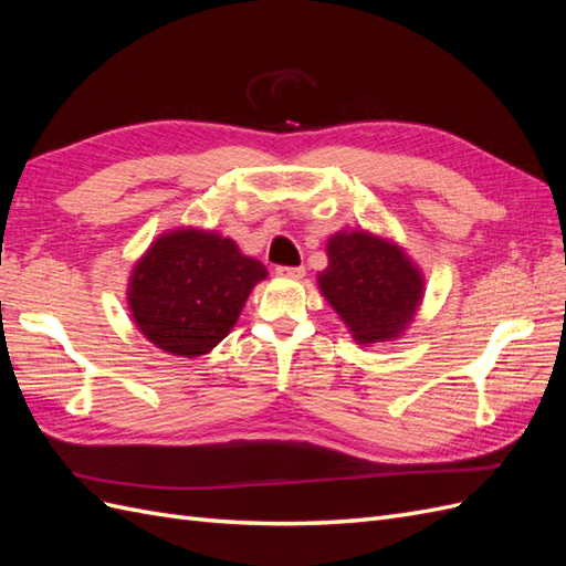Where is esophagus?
I'll return each mask as SVG.
<instances>
[{
  "mask_svg": "<svg viewBox=\"0 0 566 566\" xmlns=\"http://www.w3.org/2000/svg\"><path fill=\"white\" fill-rule=\"evenodd\" d=\"M276 273L283 279H302L304 266H276Z\"/></svg>",
  "mask_w": 566,
  "mask_h": 566,
  "instance_id": "esophagus-1",
  "label": "esophagus"
}]
</instances>
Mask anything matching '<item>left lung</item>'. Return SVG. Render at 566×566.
Listing matches in <instances>:
<instances>
[{
    "mask_svg": "<svg viewBox=\"0 0 566 566\" xmlns=\"http://www.w3.org/2000/svg\"><path fill=\"white\" fill-rule=\"evenodd\" d=\"M328 260L318 285L354 337L364 345L397 337L422 297V279L408 256L366 231H352L331 238Z\"/></svg>",
    "mask_w": 566,
    "mask_h": 566,
    "instance_id": "obj_1",
    "label": "left lung"
}]
</instances>
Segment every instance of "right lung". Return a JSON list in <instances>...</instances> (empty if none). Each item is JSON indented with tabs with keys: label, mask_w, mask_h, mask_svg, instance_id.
<instances>
[{
	"label": "right lung",
	"mask_w": 566,
	"mask_h": 566,
	"mask_svg": "<svg viewBox=\"0 0 566 566\" xmlns=\"http://www.w3.org/2000/svg\"><path fill=\"white\" fill-rule=\"evenodd\" d=\"M264 276V264L245 256L231 238L175 231L158 238L136 264L132 316L169 354H208L233 328L250 290Z\"/></svg>",
	"instance_id": "right-lung-1"
}]
</instances>
